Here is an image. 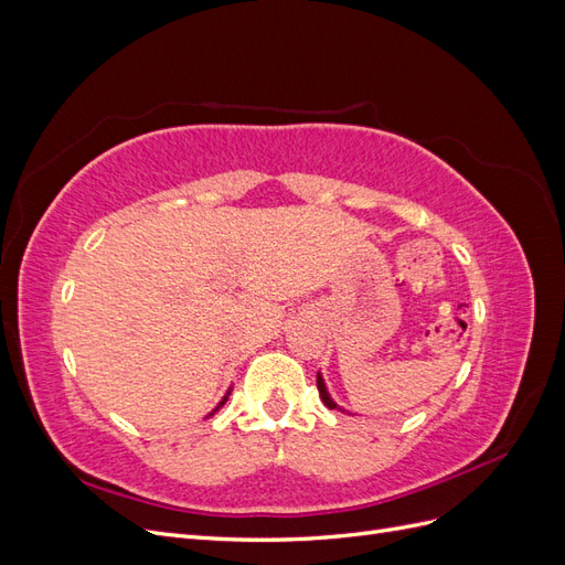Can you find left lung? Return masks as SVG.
<instances>
[{
  "label": "left lung",
  "instance_id": "left-lung-1",
  "mask_svg": "<svg viewBox=\"0 0 565 565\" xmlns=\"http://www.w3.org/2000/svg\"><path fill=\"white\" fill-rule=\"evenodd\" d=\"M318 391H320V398H322V403L328 405L330 409H341V413H344V407H339L334 401H332V396H330V391H328V386H324V380H322V374L318 372Z\"/></svg>",
  "mask_w": 565,
  "mask_h": 565
}]
</instances>
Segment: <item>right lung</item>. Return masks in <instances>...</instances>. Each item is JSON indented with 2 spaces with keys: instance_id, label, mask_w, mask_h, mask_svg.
Instances as JSON below:
<instances>
[{
  "instance_id": "add662e5",
  "label": "right lung",
  "mask_w": 565,
  "mask_h": 565,
  "mask_svg": "<svg viewBox=\"0 0 565 565\" xmlns=\"http://www.w3.org/2000/svg\"><path fill=\"white\" fill-rule=\"evenodd\" d=\"M228 396H231V388H228V391H226V396H224V398H221V403H218V405H216V407H214V409H212V413H210V415H207V417H212V415H214V413H216V409H218V407H224V403H226V401H228ZM207 417H204V419H207Z\"/></svg>"
}]
</instances>
